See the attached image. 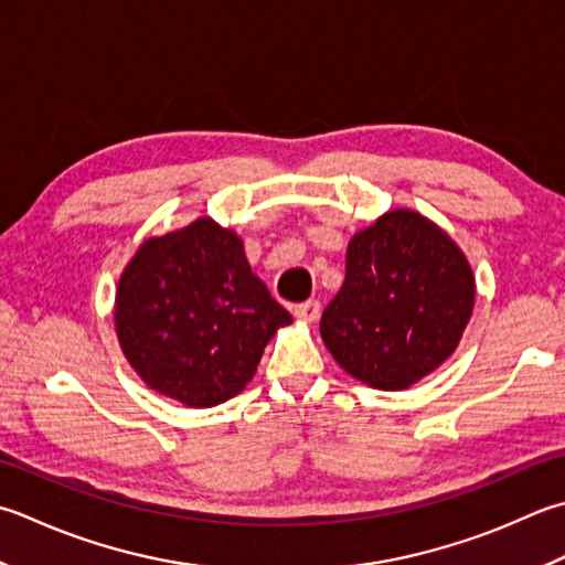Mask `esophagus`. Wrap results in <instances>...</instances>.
I'll use <instances>...</instances> for the list:
<instances>
[{
    "mask_svg": "<svg viewBox=\"0 0 565 565\" xmlns=\"http://www.w3.org/2000/svg\"><path fill=\"white\" fill-rule=\"evenodd\" d=\"M294 316L301 320H308V323H313V320H318V316H320V301L318 298H308V301L294 306Z\"/></svg>",
    "mask_w": 565,
    "mask_h": 565,
    "instance_id": "34e87169",
    "label": "esophagus"
}]
</instances>
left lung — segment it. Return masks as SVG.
Masks as SVG:
<instances>
[{
  "instance_id": "obj_1",
  "label": "left lung",
  "mask_w": 565,
  "mask_h": 565,
  "mask_svg": "<svg viewBox=\"0 0 565 565\" xmlns=\"http://www.w3.org/2000/svg\"><path fill=\"white\" fill-rule=\"evenodd\" d=\"M472 303V271L456 242L414 210H392L350 239L345 284L320 335L352 377L396 392L452 355Z\"/></svg>"
}]
</instances>
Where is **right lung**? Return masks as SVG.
<instances>
[{"label": "right lung", "instance_id": "1", "mask_svg": "<svg viewBox=\"0 0 565 565\" xmlns=\"http://www.w3.org/2000/svg\"><path fill=\"white\" fill-rule=\"evenodd\" d=\"M115 320L151 390L205 408L245 390L291 313L252 274L235 232L201 217L143 242L119 279Z\"/></svg>", "mask_w": 565, "mask_h": 565}]
</instances>
